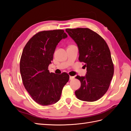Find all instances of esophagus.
<instances>
[{"mask_svg":"<svg viewBox=\"0 0 131 131\" xmlns=\"http://www.w3.org/2000/svg\"><path fill=\"white\" fill-rule=\"evenodd\" d=\"M74 79V77H72V76H70L69 77V79L70 80H72Z\"/></svg>","mask_w":131,"mask_h":131,"instance_id":"1","label":"esophagus"}]
</instances>
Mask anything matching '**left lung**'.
<instances>
[{
    "label": "left lung",
    "mask_w": 131,
    "mask_h": 131,
    "mask_svg": "<svg viewBox=\"0 0 131 131\" xmlns=\"http://www.w3.org/2000/svg\"><path fill=\"white\" fill-rule=\"evenodd\" d=\"M66 31L77 43L79 60L86 67L85 77H75L81 87L75 92L79 100L96 101L108 91L114 75V64L106 42L100 35L87 28H67Z\"/></svg>",
    "instance_id": "1"
}]
</instances>
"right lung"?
Listing matches in <instances>:
<instances>
[{
  "mask_svg": "<svg viewBox=\"0 0 131 131\" xmlns=\"http://www.w3.org/2000/svg\"><path fill=\"white\" fill-rule=\"evenodd\" d=\"M68 35L62 29L39 31L23 50L19 69L23 84L38 104L49 105L58 102L69 81L67 73L56 74L48 70L58 43Z\"/></svg>",
  "mask_w": 131,
  "mask_h": 131,
  "instance_id": "obj_1",
  "label": "right lung"
}]
</instances>
